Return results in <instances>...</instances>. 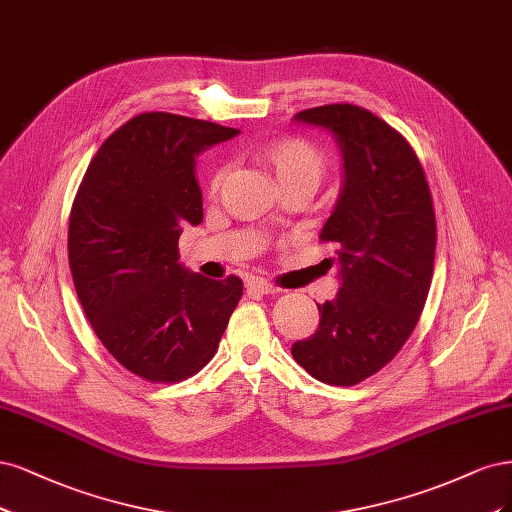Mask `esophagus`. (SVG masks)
<instances>
[{"instance_id": "esophagus-1", "label": "esophagus", "mask_w": 512, "mask_h": 512, "mask_svg": "<svg viewBox=\"0 0 512 512\" xmlns=\"http://www.w3.org/2000/svg\"><path fill=\"white\" fill-rule=\"evenodd\" d=\"M249 289L251 291H257V293H263V295H274V293H280L283 289L268 283V280H251L249 283Z\"/></svg>"}]
</instances>
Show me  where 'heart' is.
<instances>
[{"label": "heart", "mask_w": 512, "mask_h": 512, "mask_svg": "<svg viewBox=\"0 0 512 512\" xmlns=\"http://www.w3.org/2000/svg\"><path fill=\"white\" fill-rule=\"evenodd\" d=\"M251 157L266 170L280 187V191L289 189H308L315 191L327 168V157L317 144L304 138H276L251 148ZM225 178V168H217L210 176L208 189L217 193Z\"/></svg>", "instance_id": "b5f03b06"}]
</instances>
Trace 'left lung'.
<instances>
[{"label":"left lung","instance_id":"obj_1","mask_svg":"<svg viewBox=\"0 0 512 512\" xmlns=\"http://www.w3.org/2000/svg\"><path fill=\"white\" fill-rule=\"evenodd\" d=\"M293 119L334 136L344 183L319 236L340 289L317 304L319 329L291 355L317 381L351 387L387 366L421 317L436 255L432 193L410 144L370 110L329 104Z\"/></svg>","mask_w":512,"mask_h":512}]
</instances>
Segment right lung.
I'll use <instances>...</instances> for the list:
<instances>
[{"instance_id":"right-lung-1","label":"right lung","mask_w":512,"mask_h":512,"mask_svg":"<svg viewBox=\"0 0 512 512\" xmlns=\"http://www.w3.org/2000/svg\"><path fill=\"white\" fill-rule=\"evenodd\" d=\"M234 127L144 112L100 146L70 214L68 255L82 310L123 368L151 383L200 372L242 298L178 261L183 227L204 219L195 157Z\"/></svg>"}]
</instances>
